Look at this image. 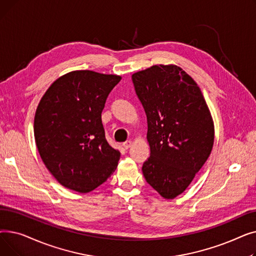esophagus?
<instances>
[{"mask_svg": "<svg viewBox=\"0 0 256 256\" xmlns=\"http://www.w3.org/2000/svg\"><path fill=\"white\" fill-rule=\"evenodd\" d=\"M122 145H124V148H126V150H128V148H130V146L132 145V141L130 140V141H126V142H124V143Z\"/></svg>", "mask_w": 256, "mask_h": 256, "instance_id": "esophagus-1", "label": "esophagus"}]
</instances>
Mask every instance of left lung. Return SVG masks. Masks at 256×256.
<instances>
[{"instance_id": "8db88e82", "label": "left lung", "mask_w": 256, "mask_h": 256, "mask_svg": "<svg viewBox=\"0 0 256 256\" xmlns=\"http://www.w3.org/2000/svg\"><path fill=\"white\" fill-rule=\"evenodd\" d=\"M132 78L146 114L150 147L143 176L163 198L174 199L212 152V117L197 83L178 65H152Z\"/></svg>"}]
</instances>
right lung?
Here are the masks:
<instances>
[{"mask_svg": "<svg viewBox=\"0 0 256 256\" xmlns=\"http://www.w3.org/2000/svg\"><path fill=\"white\" fill-rule=\"evenodd\" d=\"M117 74L74 70L54 82L34 117V137L48 170L63 186L88 193L116 170L120 152L109 145L102 111Z\"/></svg>", "mask_w": 256, "mask_h": 256, "instance_id": "right-lung-1", "label": "right lung"}]
</instances>
